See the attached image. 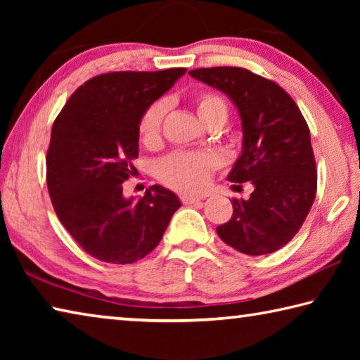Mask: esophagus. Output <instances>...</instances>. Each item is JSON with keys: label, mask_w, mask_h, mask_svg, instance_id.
<instances>
[{"label": "esophagus", "mask_w": 360, "mask_h": 360, "mask_svg": "<svg viewBox=\"0 0 360 360\" xmlns=\"http://www.w3.org/2000/svg\"><path fill=\"white\" fill-rule=\"evenodd\" d=\"M200 197H195V195H182L181 197V202L184 205H193V203H198L200 202Z\"/></svg>", "instance_id": "obj_1"}]
</instances>
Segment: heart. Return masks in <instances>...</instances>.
<instances>
[{"label":"heart","mask_w":360,"mask_h":360,"mask_svg":"<svg viewBox=\"0 0 360 360\" xmlns=\"http://www.w3.org/2000/svg\"><path fill=\"white\" fill-rule=\"evenodd\" d=\"M193 105L205 125L216 122L224 125L229 119V103L219 94L202 92L195 95ZM167 108V101L158 100L152 103L139 119V138L146 146H154L160 139ZM214 165V157L208 152L176 150L158 163L157 178L176 192L197 193L208 186Z\"/></svg>","instance_id":"b5f03b06"}]
</instances>
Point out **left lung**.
Returning <instances> with one entry per match:
<instances>
[{"mask_svg": "<svg viewBox=\"0 0 360 360\" xmlns=\"http://www.w3.org/2000/svg\"><path fill=\"white\" fill-rule=\"evenodd\" d=\"M188 75L221 90L238 108L243 150L229 181L254 186L249 200H231L233 214L216 229L217 235L243 254L275 252L294 238L316 198L307 120L283 87L249 70L216 66Z\"/></svg>", "mask_w": 360, "mask_h": 360, "instance_id": "obj_1", "label": "left lung"}]
</instances>
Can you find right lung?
Returning a JSON list of instances; mask_svg holds the SVG:
<instances>
[{
    "label": "right lung",
    "instance_id": "obj_1",
    "mask_svg": "<svg viewBox=\"0 0 360 360\" xmlns=\"http://www.w3.org/2000/svg\"><path fill=\"white\" fill-rule=\"evenodd\" d=\"M186 68L105 72L70 96L52 127L47 188L60 222L85 252L133 264L160 243L181 202L162 186L139 200L122 184L135 172L139 119Z\"/></svg>",
    "mask_w": 360,
    "mask_h": 360
}]
</instances>
